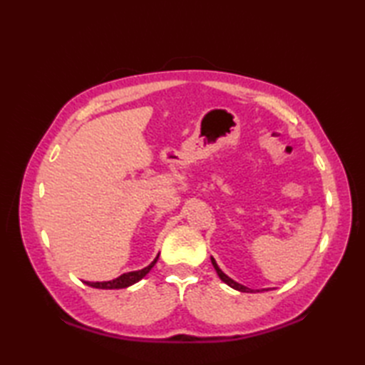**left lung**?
Wrapping results in <instances>:
<instances>
[{"instance_id": "8db88e82", "label": "left lung", "mask_w": 365, "mask_h": 365, "mask_svg": "<svg viewBox=\"0 0 365 365\" xmlns=\"http://www.w3.org/2000/svg\"><path fill=\"white\" fill-rule=\"evenodd\" d=\"M212 263H213V267H215V269H216V273H218V276H220V279L222 282H226L227 285H230L232 289H235V290H238V292H252L251 289H247V287H245V285H242V284H238V282H235L234 279H230L229 276H226L222 273V271L218 268V265H216V262H215V259L212 257Z\"/></svg>"}]
</instances>
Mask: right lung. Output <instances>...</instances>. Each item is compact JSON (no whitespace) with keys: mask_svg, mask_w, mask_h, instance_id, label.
<instances>
[{"mask_svg":"<svg viewBox=\"0 0 365 365\" xmlns=\"http://www.w3.org/2000/svg\"><path fill=\"white\" fill-rule=\"evenodd\" d=\"M158 257L155 259L149 267H145L139 271H131V273H125V274H120L119 277L113 279V281H106V282H86L88 285L94 287V289H125V287H130L136 284L138 281H141V279L149 273V271L153 268L155 263H157Z\"/></svg>","mask_w":365,"mask_h":365,"instance_id":"1","label":"right lung"}]
</instances>
